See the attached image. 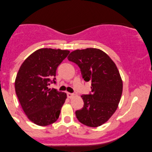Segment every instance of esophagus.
<instances>
[{
	"instance_id": "obj_1",
	"label": "esophagus",
	"mask_w": 152,
	"mask_h": 152,
	"mask_svg": "<svg viewBox=\"0 0 152 152\" xmlns=\"http://www.w3.org/2000/svg\"><path fill=\"white\" fill-rule=\"evenodd\" d=\"M74 96V94H71V93H67V97H68L69 98H72Z\"/></svg>"
}]
</instances>
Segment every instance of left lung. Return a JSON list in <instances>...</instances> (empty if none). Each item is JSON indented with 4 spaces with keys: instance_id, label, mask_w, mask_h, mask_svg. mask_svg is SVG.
I'll return each instance as SVG.
<instances>
[{
    "instance_id": "obj_1",
    "label": "left lung",
    "mask_w": 152,
    "mask_h": 152,
    "mask_svg": "<svg viewBox=\"0 0 152 152\" xmlns=\"http://www.w3.org/2000/svg\"><path fill=\"white\" fill-rule=\"evenodd\" d=\"M81 69L86 81H91L92 94L82 95L84 105L75 114L81 123L97 127L108 121L118 106L123 81L110 56L98 48L76 50L67 57Z\"/></svg>"
}]
</instances>
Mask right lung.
I'll return each instance as SVG.
<instances>
[{
  "mask_svg": "<svg viewBox=\"0 0 152 152\" xmlns=\"http://www.w3.org/2000/svg\"><path fill=\"white\" fill-rule=\"evenodd\" d=\"M69 50L40 48L34 52L20 66L15 81L17 98L25 114L32 123L47 126L57 121L66 94L48 89L56 69Z\"/></svg>",
  "mask_w": 152,
  "mask_h": 152,
  "instance_id": "1",
  "label": "right lung"
}]
</instances>
